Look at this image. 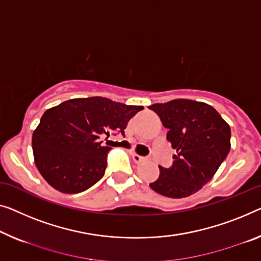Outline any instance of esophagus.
I'll return each instance as SVG.
<instances>
[{
	"label": "esophagus",
	"mask_w": 261,
	"mask_h": 261,
	"mask_svg": "<svg viewBox=\"0 0 261 261\" xmlns=\"http://www.w3.org/2000/svg\"><path fill=\"white\" fill-rule=\"evenodd\" d=\"M132 159H134V162L137 163V164H141V163L146 161L145 157H142V155H139L137 153H132Z\"/></svg>",
	"instance_id": "34e87169"
}]
</instances>
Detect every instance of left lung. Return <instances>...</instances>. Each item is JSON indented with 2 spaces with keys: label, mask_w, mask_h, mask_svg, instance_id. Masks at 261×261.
<instances>
[{
  "label": "left lung",
  "mask_w": 261,
  "mask_h": 261,
  "mask_svg": "<svg viewBox=\"0 0 261 261\" xmlns=\"http://www.w3.org/2000/svg\"><path fill=\"white\" fill-rule=\"evenodd\" d=\"M149 109L169 130L166 139L177 152L169 169L159 166L150 188L169 198L191 196L212 179L230 152V125L215 108L197 100L173 99Z\"/></svg>",
  "instance_id": "1"
}]
</instances>
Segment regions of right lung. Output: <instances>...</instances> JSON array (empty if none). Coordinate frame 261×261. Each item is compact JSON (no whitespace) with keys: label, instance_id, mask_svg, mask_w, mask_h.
Listing matches in <instances>:
<instances>
[{"label":"right lung","instance_id":"add662e5","mask_svg":"<svg viewBox=\"0 0 261 261\" xmlns=\"http://www.w3.org/2000/svg\"><path fill=\"white\" fill-rule=\"evenodd\" d=\"M104 97L73 98L46 110L33 134L35 165L49 185L79 193L96 184L107 169L109 146L100 135L124 130L143 110Z\"/></svg>","mask_w":261,"mask_h":261}]
</instances>
